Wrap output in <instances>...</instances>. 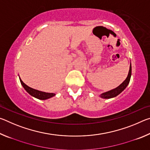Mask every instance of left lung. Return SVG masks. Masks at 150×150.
I'll list each match as a JSON object with an SVG mask.
<instances>
[{
	"mask_svg": "<svg viewBox=\"0 0 150 150\" xmlns=\"http://www.w3.org/2000/svg\"><path fill=\"white\" fill-rule=\"evenodd\" d=\"M131 75H132V65H131V62H130V69H129L128 74V76H127L126 79L124 80L123 82L121 84L116 88L108 91H107V92L101 93L99 95L100 97L102 98H106V99H108V98H114V97H115V96H118L119 94H120L124 89H125L127 86H128V85L129 84V83H130V78H131Z\"/></svg>",
	"mask_w": 150,
	"mask_h": 150,
	"instance_id": "1",
	"label": "left lung"
}]
</instances>
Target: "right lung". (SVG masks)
<instances>
[{"mask_svg":"<svg viewBox=\"0 0 150 150\" xmlns=\"http://www.w3.org/2000/svg\"><path fill=\"white\" fill-rule=\"evenodd\" d=\"M19 79H20V83H21V85H22V87H24V88L26 90V92L28 93L29 95L33 96V97L36 98H38V99H40V100H46V99H48V98H50L53 97V96H55V93L43 92V91L37 90V89H34V88L30 87H28V86L25 84L23 81H22V79H20V77H19Z\"/></svg>","mask_w":150,"mask_h":150,"instance_id":"1","label":"right lung"}]
</instances>
